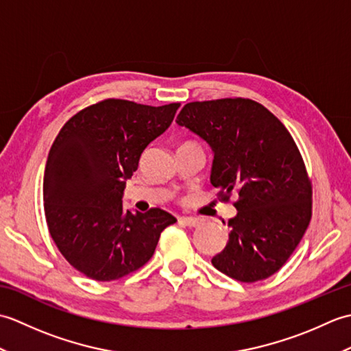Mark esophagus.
<instances>
[{
    "mask_svg": "<svg viewBox=\"0 0 351 351\" xmlns=\"http://www.w3.org/2000/svg\"><path fill=\"white\" fill-rule=\"evenodd\" d=\"M180 221L182 223V225L189 226V228H196L200 223V220L196 217H180Z\"/></svg>",
    "mask_w": 351,
    "mask_h": 351,
    "instance_id": "1",
    "label": "esophagus"
}]
</instances>
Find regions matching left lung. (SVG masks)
Segmentation results:
<instances>
[{
    "instance_id": "obj_1",
    "label": "left lung",
    "mask_w": 351,
    "mask_h": 351,
    "mask_svg": "<svg viewBox=\"0 0 351 351\" xmlns=\"http://www.w3.org/2000/svg\"><path fill=\"white\" fill-rule=\"evenodd\" d=\"M176 123L210 145L219 199L238 195L228 244L213 265L240 282L270 278L311 220V182L291 134L264 106L243 98L190 102Z\"/></svg>"
}]
</instances>
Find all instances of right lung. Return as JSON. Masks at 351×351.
I'll return each mask as SVG.
<instances>
[{
	"label": "right lung",
	"instance_id": "1",
	"mask_svg": "<svg viewBox=\"0 0 351 351\" xmlns=\"http://www.w3.org/2000/svg\"><path fill=\"white\" fill-rule=\"evenodd\" d=\"M180 107L106 99L72 116L52 143L43 176L45 217L58 250L87 278L106 282L138 270L176 221L160 208L125 210L123 191L141 154Z\"/></svg>",
	"mask_w": 351,
	"mask_h": 351
}]
</instances>
